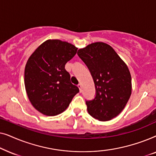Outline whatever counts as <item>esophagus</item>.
Segmentation results:
<instances>
[{"label": "esophagus", "mask_w": 156, "mask_h": 156, "mask_svg": "<svg viewBox=\"0 0 156 156\" xmlns=\"http://www.w3.org/2000/svg\"><path fill=\"white\" fill-rule=\"evenodd\" d=\"M77 87H79V89H80V92H82V84H79L77 85Z\"/></svg>", "instance_id": "esophagus-1"}]
</instances>
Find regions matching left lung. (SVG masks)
I'll return each instance as SVG.
<instances>
[{"label":"left lung","instance_id":"obj_1","mask_svg":"<svg viewBox=\"0 0 156 156\" xmlns=\"http://www.w3.org/2000/svg\"><path fill=\"white\" fill-rule=\"evenodd\" d=\"M77 55L86 64L94 82L96 97L87 101L88 113L100 121L118 116L131 94L130 71L112 47L102 42L80 49Z\"/></svg>","mask_w":156,"mask_h":156}]
</instances>
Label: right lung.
<instances>
[{"label":"right lung","instance_id":"1","mask_svg":"<svg viewBox=\"0 0 156 156\" xmlns=\"http://www.w3.org/2000/svg\"><path fill=\"white\" fill-rule=\"evenodd\" d=\"M77 48L59 40H48L27 59L25 87L33 107L45 116H56L67 109L80 90L70 82L65 66Z\"/></svg>","mask_w":156,"mask_h":156}]
</instances>
